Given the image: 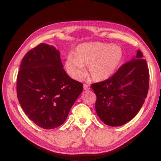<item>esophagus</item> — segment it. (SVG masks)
<instances>
[{
	"label": "esophagus",
	"mask_w": 161,
	"mask_h": 161,
	"mask_svg": "<svg viewBox=\"0 0 161 161\" xmlns=\"http://www.w3.org/2000/svg\"><path fill=\"white\" fill-rule=\"evenodd\" d=\"M83 89H84L86 91H87V90H89L90 89V86L88 85V84H83Z\"/></svg>",
	"instance_id": "obj_1"
}]
</instances>
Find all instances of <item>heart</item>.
<instances>
[{
    "mask_svg": "<svg viewBox=\"0 0 161 161\" xmlns=\"http://www.w3.org/2000/svg\"><path fill=\"white\" fill-rule=\"evenodd\" d=\"M123 52L118 45L98 42H86L78 45L74 55L65 61L69 75L75 80H80L86 75L84 67L95 81H103L111 78L122 60Z\"/></svg>",
    "mask_w": 161,
    "mask_h": 161,
    "instance_id": "1",
    "label": "heart"
}]
</instances>
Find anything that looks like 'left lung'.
<instances>
[{
  "mask_svg": "<svg viewBox=\"0 0 161 161\" xmlns=\"http://www.w3.org/2000/svg\"><path fill=\"white\" fill-rule=\"evenodd\" d=\"M142 53L121 66L115 74L102 82L92 84L96 94L95 110L105 125L118 127L136 116L149 89V72Z\"/></svg>",
  "mask_w": 161,
  "mask_h": 161,
  "instance_id": "8db88e82",
  "label": "left lung"
}]
</instances>
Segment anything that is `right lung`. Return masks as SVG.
Here are the masks:
<instances>
[{"instance_id":"1","label":"right lung","mask_w":161,"mask_h":161,"mask_svg":"<svg viewBox=\"0 0 161 161\" xmlns=\"http://www.w3.org/2000/svg\"><path fill=\"white\" fill-rule=\"evenodd\" d=\"M63 67L58 50L45 43L29 50L22 60L17 98L28 117L42 128L61 126L83 91L82 83Z\"/></svg>"}]
</instances>
